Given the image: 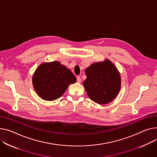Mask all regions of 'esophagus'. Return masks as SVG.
Returning <instances> with one entry per match:
<instances>
[{"mask_svg": "<svg viewBox=\"0 0 157 157\" xmlns=\"http://www.w3.org/2000/svg\"><path fill=\"white\" fill-rule=\"evenodd\" d=\"M77 81H78V82H81V79L80 76H78V77H77Z\"/></svg>", "mask_w": 157, "mask_h": 157, "instance_id": "34e87169", "label": "esophagus"}]
</instances>
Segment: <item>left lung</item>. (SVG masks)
Instances as JSON below:
<instances>
[{"instance_id":"obj_1","label":"left lung","mask_w":157,"mask_h":157,"mask_svg":"<svg viewBox=\"0 0 157 157\" xmlns=\"http://www.w3.org/2000/svg\"><path fill=\"white\" fill-rule=\"evenodd\" d=\"M86 79L83 85L91 100L107 104L117 97L121 86L120 73L111 61L92 64L85 69Z\"/></svg>"}]
</instances>
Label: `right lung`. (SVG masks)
<instances>
[{"mask_svg":"<svg viewBox=\"0 0 157 157\" xmlns=\"http://www.w3.org/2000/svg\"><path fill=\"white\" fill-rule=\"evenodd\" d=\"M38 95L45 100L52 101L60 97L76 78L73 73L59 62H44L36 69L32 78Z\"/></svg>","mask_w":157,"mask_h":157,"instance_id":"add662e5","label":"right lung"}]
</instances>
